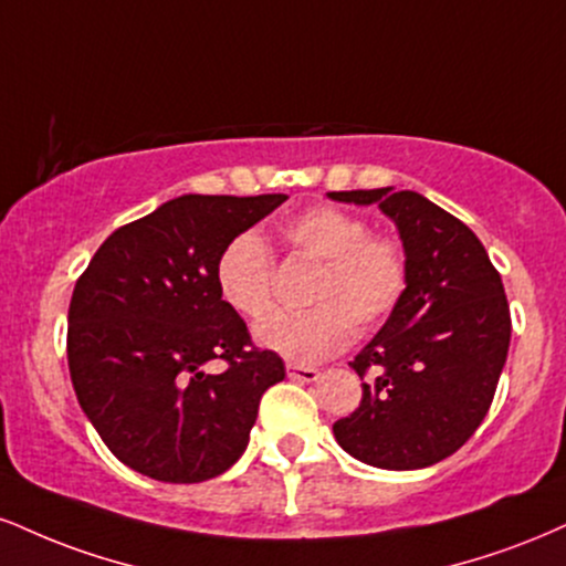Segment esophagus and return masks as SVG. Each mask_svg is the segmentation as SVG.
<instances>
[{"label": "esophagus", "instance_id": "34e87169", "mask_svg": "<svg viewBox=\"0 0 566 566\" xmlns=\"http://www.w3.org/2000/svg\"><path fill=\"white\" fill-rule=\"evenodd\" d=\"M287 377L295 379V382H316L318 369H313V366H303V364H287Z\"/></svg>", "mask_w": 566, "mask_h": 566}]
</instances>
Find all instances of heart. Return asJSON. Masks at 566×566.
I'll list each match as a JSON object with an SVG mask.
<instances>
[{"instance_id": "obj_1", "label": "heart", "mask_w": 566, "mask_h": 566, "mask_svg": "<svg viewBox=\"0 0 566 566\" xmlns=\"http://www.w3.org/2000/svg\"><path fill=\"white\" fill-rule=\"evenodd\" d=\"M282 240L308 261H322L305 313L274 311V255L258 231H240L216 258L221 301L255 329L263 348L292 364H316L335 356L360 329L385 324L408 290V258L390 234L369 231L366 221L337 206H311L279 227Z\"/></svg>"}]
</instances>
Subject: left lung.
Segmentation results:
<instances>
[{
	"label": "left lung",
	"mask_w": 566,
	"mask_h": 566,
	"mask_svg": "<svg viewBox=\"0 0 566 566\" xmlns=\"http://www.w3.org/2000/svg\"><path fill=\"white\" fill-rule=\"evenodd\" d=\"M329 197L377 202L408 258L403 303L350 360L364 379L360 406L332 430L364 464L432 467L478 432L493 403L512 339L501 274L478 234L419 192L387 187Z\"/></svg>",
	"instance_id": "8db88e82"
}]
</instances>
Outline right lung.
<instances>
[{"label":"right lung","instance_id":"1","mask_svg":"<svg viewBox=\"0 0 566 566\" xmlns=\"http://www.w3.org/2000/svg\"><path fill=\"white\" fill-rule=\"evenodd\" d=\"M287 195H184L115 229L67 308V369L102 442L134 472L206 482L244 453L258 406L284 379L274 350L221 301L216 258ZM224 360L208 375V359Z\"/></svg>","mask_w":566,"mask_h":566}]
</instances>
